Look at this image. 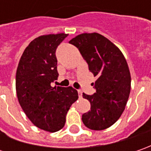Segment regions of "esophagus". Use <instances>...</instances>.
Returning <instances> with one entry per match:
<instances>
[{"label": "esophagus", "mask_w": 151, "mask_h": 151, "mask_svg": "<svg viewBox=\"0 0 151 151\" xmlns=\"http://www.w3.org/2000/svg\"><path fill=\"white\" fill-rule=\"evenodd\" d=\"M78 95L79 97H81L82 96V91H81V90H78Z\"/></svg>", "instance_id": "esophagus-1"}]
</instances>
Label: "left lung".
<instances>
[{"label":"left lung","mask_w":151,"mask_h":151,"mask_svg":"<svg viewBox=\"0 0 151 151\" xmlns=\"http://www.w3.org/2000/svg\"><path fill=\"white\" fill-rule=\"evenodd\" d=\"M87 62L89 70L97 79L93 95L83 93L91 103V110L82 115V122L92 130L111 127L124 111L131 89V76L121 50L109 39L97 32L81 33L72 38Z\"/></svg>","instance_id":"1"}]
</instances>
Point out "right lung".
Segmentation results:
<instances>
[{
    "label": "right lung",
    "instance_id": "add662e5",
    "mask_svg": "<svg viewBox=\"0 0 151 151\" xmlns=\"http://www.w3.org/2000/svg\"><path fill=\"white\" fill-rule=\"evenodd\" d=\"M68 34H48L33 39L21 57L16 74L17 99L35 126L50 133L65 126L70 106L78 99L71 86H51L58 79L55 51Z\"/></svg>",
    "mask_w": 151,
    "mask_h": 151
}]
</instances>
